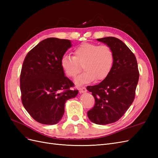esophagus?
<instances>
[{
	"instance_id": "1",
	"label": "esophagus",
	"mask_w": 158,
	"mask_h": 158,
	"mask_svg": "<svg viewBox=\"0 0 158 158\" xmlns=\"http://www.w3.org/2000/svg\"><path fill=\"white\" fill-rule=\"evenodd\" d=\"M87 92V89H86V88H85V87L81 88H80V89H79L80 94H83V93H85V92Z\"/></svg>"
}]
</instances>
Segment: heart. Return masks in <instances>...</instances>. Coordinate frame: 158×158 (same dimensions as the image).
<instances>
[{
    "label": "heart",
    "mask_w": 158,
    "mask_h": 158,
    "mask_svg": "<svg viewBox=\"0 0 158 158\" xmlns=\"http://www.w3.org/2000/svg\"><path fill=\"white\" fill-rule=\"evenodd\" d=\"M114 56L112 49L107 45L84 43L76 47L74 56L64 55L60 59V66L65 75L74 78L83 65L84 73L74 80L78 86L106 79L111 70Z\"/></svg>",
    "instance_id": "b5f03b06"
}]
</instances>
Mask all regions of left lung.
Instances as JSON below:
<instances>
[{"label":"left lung","instance_id":"1","mask_svg":"<svg viewBox=\"0 0 158 158\" xmlns=\"http://www.w3.org/2000/svg\"><path fill=\"white\" fill-rule=\"evenodd\" d=\"M97 40L112 49L114 60L107 77L98 85L87 87L95 100L88 117L97 125H105L117 121L131 106L139 72L135 55L122 41L113 37Z\"/></svg>","mask_w":158,"mask_h":158}]
</instances>
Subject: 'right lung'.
Segmentation results:
<instances>
[{
    "instance_id": "right-lung-1",
    "label": "right lung",
    "mask_w": 158,
    "mask_h": 158,
    "mask_svg": "<svg viewBox=\"0 0 158 158\" xmlns=\"http://www.w3.org/2000/svg\"><path fill=\"white\" fill-rule=\"evenodd\" d=\"M72 47L69 40L50 37L40 42L28 52L20 74L23 107L31 117L44 125L58 123L64 113L65 103L75 98L73 82L66 77L60 59Z\"/></svg>"
}]
</instances>
